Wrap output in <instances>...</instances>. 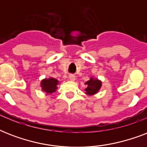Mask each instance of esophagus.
Returning a JSON list of instances; mask_svg holds the SVG:
<instances>
[{
    "label": "esophagus",
    "instance_id": "esophagus-1",
    "mask_svg": "<svg viewBox=\"0 0 147 147\" xmlns=\"http://www.w3.org/2000/svg\"><path fill=\"white\" fill-rule=\"evenodd\" d=\"M69 80L75 81L76 80V76H74V75H72V74H71V75H69Z\"/></svg>",
    "mask_w": 147,
    "mask_h": 147
}]
</instances>
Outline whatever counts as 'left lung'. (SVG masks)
I'll list each match as a JSON object with an SVG mask.
<instances>
[{"mask_svg": "<svg viewBox=\"0 0 147 147\" xmlns=\"http://www.w3.org/2000/svg\"><path fill=\"white\" fill-rule=\"evenodd\" d=\"M86 88L85 89V94L88 95H94L100 90L101 87V82L98 78H94L93 77L85 82Z\"/></svg>", "mask_w": 147, "mask_h": 147, "instance_id": "1", "label": "left lung"}]
</instances>
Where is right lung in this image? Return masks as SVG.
Listing matches in <instances>:
<instances>
[{
  "label": "right lung",
  "mask_w": 147,
  "mask_h": 147,
  "mask_svg": "<svg viewBox=\"0 0 147 147\" xmlns=\"http://www.w3.org/2000/svg\"><path fill=\"white\" fill-rule=\"evenodd\" d=\"M59 81L54 78H45L41 82V88L44 92L47 94H53L57 89Z\"/></svg>",
  "instance_id": "1"
}]
</instances>
